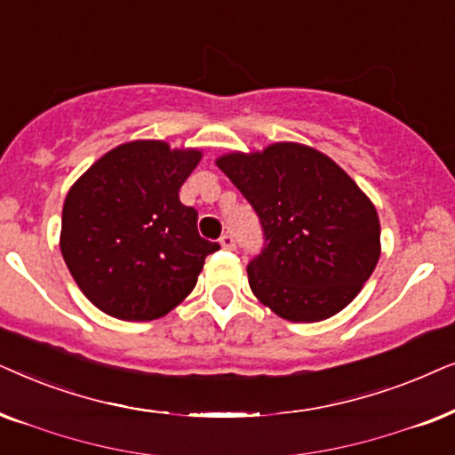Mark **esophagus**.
I'll return each instance as SVG.
<instances>
[{
	"label": "esophagus",
	"mask_w": 455,
	"mask_h": 455,
	"mask_svg": "<svg viewBox=\"0 0 455 455\" xmlns=\"http://www.w3.org/2000/svg\"><path fill=\"white\" fill-rule=\"evenodd\" d=\"M220 245L224 247V250H235V247H237V241H235L233 235L224 233L220 237Z\"/></svg>",
	"instance_id": "esophagus-1"
}]
</instances>
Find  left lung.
<instances>
[{
  "label": "left lung",
  "instance_id": "8db88e82",
  "mask_svg": "<svg viewBox=\"0 0 455 455\" xmlns=\"http://www.w3.org/2000/svg\"><path fill=\"white\" fill-rule=\"evenodd\" d=\"M216 164L262 224L264 247L247 264L253 295L291 323L341 312L380 256L371 199L331 157L299 143L228 154Z\"/></svg>",
  "mask_w": 455,
  "mask_h": 455
}]
</instances>
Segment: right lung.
<instances>
[{"label": "right lung", "instance_id": "1", "mask_svg": "<svg viewBox=\"0 0 455 455\" xmlns=\"http://www.w3.org/2000/svg\"><path fill=\"white\" fill-rule=\"evenodd\" d=\"M202 151L132 141L108 151L72 185L62 250L78 289L120 320L166 316L196 287L220 245L199 237L197 210L179 189Z\"/></svg>", "mask_w": 455, "mask_h": 455}]
</instances>
